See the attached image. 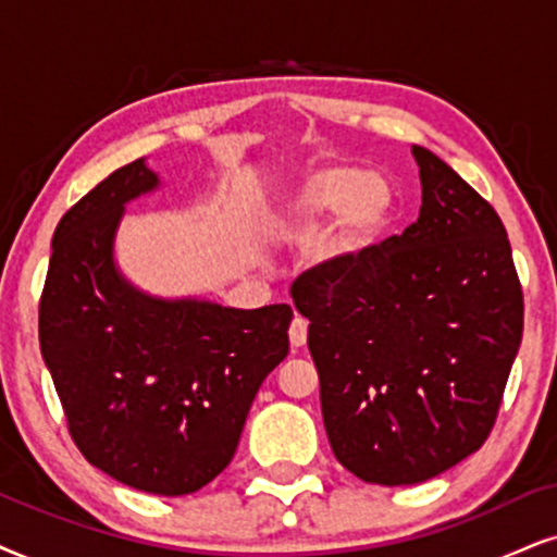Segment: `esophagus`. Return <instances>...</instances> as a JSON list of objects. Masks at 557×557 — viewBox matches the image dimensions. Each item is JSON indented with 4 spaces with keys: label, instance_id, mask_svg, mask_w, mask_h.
<instances>
[{
    "label": "esophagus",
    "instance_id": "esophagus-1",
    "mask_svg": "<svg viewBox=\"0 0 557 557\" xmlns=\"http://www.w3.org/2000/svg\"><path fill=\"white\" fill-rule=\"evenodd\" d=\"M287 334H290L293 347H302V344H306V339H308V321L302 319V315L295 313V319L290 323V331H287Z\"/></svg>",
    "mask_w": 557,
    "mask_h": 557
}]
</instances>
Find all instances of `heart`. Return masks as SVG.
Returning <instances> with one entry per match:
<instances>
[{"label":"heart","mask_w":557,"mask_h":557,"mask_svg":"<svg viewBox=\"0 0 557 557\" xmlns=\"http://www.w3.org/2000/svg\"><path fill=\"white\" fill-rule=\"evenodd\" d=\"M396 195L380 174H364L347 164L315 166L280 189L272 208V228L300 238L329 218L313 242V259L329 270L355 264L388 228Z\"/></svg>","instance_id":"obj_1"}]
</instances>
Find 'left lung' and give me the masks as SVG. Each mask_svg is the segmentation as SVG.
I'll return each instance as SVG.
<instances>
[{"instance_id": "left-lung-1", "label": "left lung", "mask_w": 557, "mask_h": 557, "mask_svg": "<svg viewBox=\"0 0 557 557\" xmlns=\"http://www.w3.org/2000/svg\"><path fill=\"white\" fill-rule=\"evenodd\" d=\"M411 153L417 223L355 264H319L290 287L311 321L331 449L380 485L429 481L481 449L524 326L502 218L436 153Z\"/></svg>"}]
</instances>
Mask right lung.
I'll use <instances>...</instances> for the list:
<instances>
[{
  "instance_id": "1",
  "label": "right lung",
  "mask_w": 557,
  "mask_h": 557,
  "mask_svg": "<svg viewBox=\"0 0 557 557\" xmlns=\"http://www.w3.org/2000/svg\"><path fill=\"white\" fill-rule=\"evenodd\" d=\"M159 187L144 159L61 218L40 295V351L69 434L95 468L157 496L200 491L228 466L259 385L287 357L293 308L164 300L115 267L125 206Z\"/></svg>"
}]
</instances>
